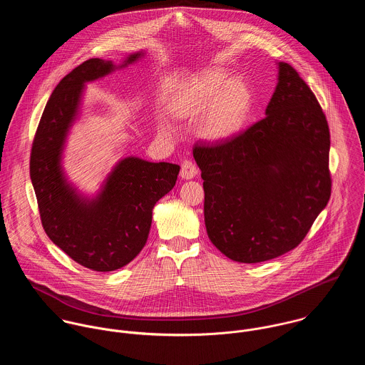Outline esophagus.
Segmentation results:
<instances>
[{
	"instance_id": "34e87169",
	"label": "esophagus",
	"mask_w": 365,
	"mask_h": 365,
	"mask_svg": "<svg viewBox=\"0 0 365 365\" xmlns=\"http://www.w3.org/2000/svg\"><path fill=\"white\" fill-rule=\"evenodd\" d=\"M198 174V167L191 160H184L181 163V171L180 175L184 180H191Z\"/></svg>"
}]
</instances>
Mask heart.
<instances>
[{"mask_svg": "<svg viewBox=\"0 0 365 365\" xmlns=\"http://www.w3.org/2000/svg\"><path fill=\"white\" fill-rule=\"evenodd\" d=\"M253 106V93L242 77H230L213 68L194 77L173 100L171 112L178 119H197L198 135L213 143L236 138L246 126Z\"/></svg>", "mask_w": 365, "mask_h": 365, "instance_id": "1", "label": "heart"}]
</instances>
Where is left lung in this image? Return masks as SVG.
Wrapping results in <instances>:
<instances>
[{
	"label": "left lung",
	"mask_w": 365,
	"mask_h": 365,
	"mask_svg": "<svg viewBox=\"0 0 365 365\" xmlns=\"http://www.w3.org/2000/svg\"><path fill=\"white\" fill-rule=\"evenodd\" d=\"M329 150L327 120L312 90L279 61L265 118L227 142L194 148L215 247L247 264L295 249L329 202Z\"/></svg>",
	"instance_id": "8db88e82"
}]
</instances>
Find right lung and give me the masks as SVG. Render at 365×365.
Wrapping results in <instances>:
<instances>
[{"instance_id":"add662e5","label":"right lung","mask_w":365,"mask_h":365,"mask_svg":"<svg viewBox=\"0 0 365 365\" xmlns=\"http://www.w3.org/2000/svg\"><path fill=\"white\" fill-rule=\"evenodd\" d=\"M145 52L129 54L119 68ZM118 68L110 60L90 58L54 88L42 113L31 152V180L46 235L68 257L94 271H113L133 260L148 242L157 201L175 185L180 165L139 157L118 161L94 198L68 182L61 156L77 119L87 83Z\"/></svg>"}]
</instances>
